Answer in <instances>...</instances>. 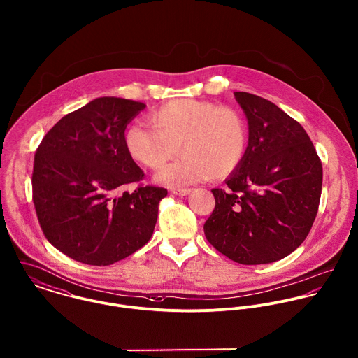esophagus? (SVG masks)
<instances>
[{
	"label": "esophagus",
	"instance_id": "1",
	"mask_svg": "<svg viewBox=\"0 0 358 358\" xmlns=\"http://www.w3.org/2000/svg\"><path fill=\"white\" fill-rule=\"evenodd\" d=\"M171 192L178 196H185L191 192V189L189 188H171Z\"/></svg>",
	"mask_w": 358,
	"mask_h": 358
}]
</instances>
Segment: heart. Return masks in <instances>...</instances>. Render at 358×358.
<instances>
[{
  "instance_id": "b5f03b06",
  "label": "heart",
  "mask_w": 358,
  "mask_h": 358,
  "mask_svg": "<svg viewBox=\"0 0 358 358\" xmlns=\"http://www.w3.org/2000/svg\"><path fill=\"white\" fill-rule=\"evenodd\" d=\"M148 120L150 126L134 123L124 131V148L133 160L157 170L178 150L184 153L180 162L156 176L160 184L182 187L208 178L222 180L232 176L246 157L248 124L231 106L174 99L155 109Z\"/></svg>"
}]
</instances>
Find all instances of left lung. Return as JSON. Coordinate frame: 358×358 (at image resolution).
I'll return each mask as SVG.
<instances>
[{
  "label": "left lung",
  "mask_w": 358,
  "mask_h": 358,
  "mask_svg": "<svg viewBox=\"0 0 358 358\" xmlns=\"http://www.w3.org/2000/svg\"><path fill=\"white\" fill-rule=\"evenodd\" d=\"M249 124L241 167L212 189L215 210L206 239L246 266L281 260L308 235L318 212L322 164L306 130L275 103L235 92Z\"/></svg>",
  "instance_id": "1"
}]
</instances>
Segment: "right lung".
Returning <instances> with one entry per match:
<instances>
[{
	"label": "right lung",
	"instance_id": "1",
	"mask_svg": "<svg viewBox=\"0 0 358 358\" xmlns=\"http://www.w3.org/2000/svg\"><path fill=\"white\" fill-rule=\"evenodd\" d=\"M145 106L96 98L62 117L36 150L31 185L40 227L51 245L76 262L113 264L153 234L167 189L138 185L122 192L143 178L123 137Z\"/></svg>",
	"mask_w": 358,
	"mask_h": 358
}]
</instances>
